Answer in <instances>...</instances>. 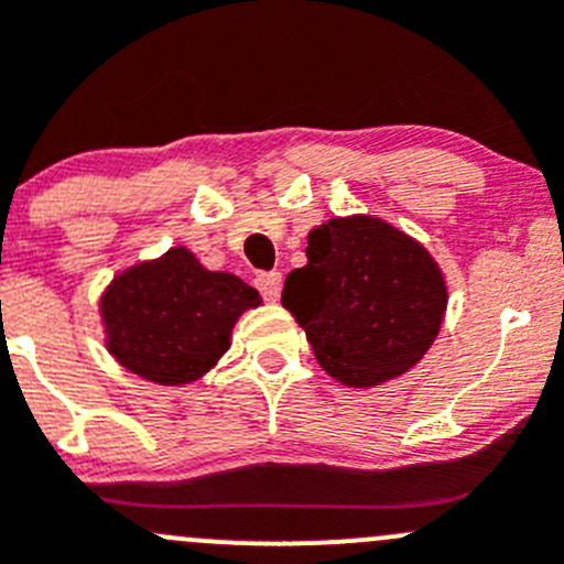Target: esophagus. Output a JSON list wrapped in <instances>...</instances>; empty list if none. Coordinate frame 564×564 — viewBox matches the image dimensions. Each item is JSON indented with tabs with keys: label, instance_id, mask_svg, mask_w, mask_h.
Here are the masks:
<instances>
[{
	"label": "esophagus",
	"instance_id": "esophagus-1",
	"mask_svg": "<svg viewBox=\"0 0 564 564\" xmlns=\"http://www.w3.org/2000/svg\"><path fill=\"white\" fill-rule=\"evenodd\" d=\"M281 286H283L281 272H261V275H256V289H259L270 303H278V297H281Z\"/></svg>",
	"mask_w": 564,
	"mask_h": 564
}]
</instances>
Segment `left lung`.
<instances>
[{
  "label": "left lung",
  "instance_id": "obj_1",
  "mask_svg": "<svg viewBox=\"0 0 564 564\" xmlns=\"http://www.w3.org/2000/svg\"><path fill=\"white\" fill-rule=\"evenodd\" d=\"M283 308L318 366L346 388H377L423 360L447 311V283L423 242L373 215L329 218L308 235Z\"/></svg>",
  "mask_w": 564,
  "mask_h": 564
}]
</instances>
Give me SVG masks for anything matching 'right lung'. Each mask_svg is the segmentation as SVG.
<instances>
[{
  "label": "right lung",
  "instance_id": "add662e5",
  "mask_svg": "<svg viewBox=\"0 0 564 564\" xmlns=\"http://www.w3.org/2000/svg\"><path fill=\"white\" fill-rule=\"evenodd\" d=\"M261 294L235 272L207 270L185 246L117 272L100 294L113 360L147 382L182 388L218 366L231 329Z\"/></svg>",
  "mask_w": 564,
  "mask_h": 564
}]
</instances>
